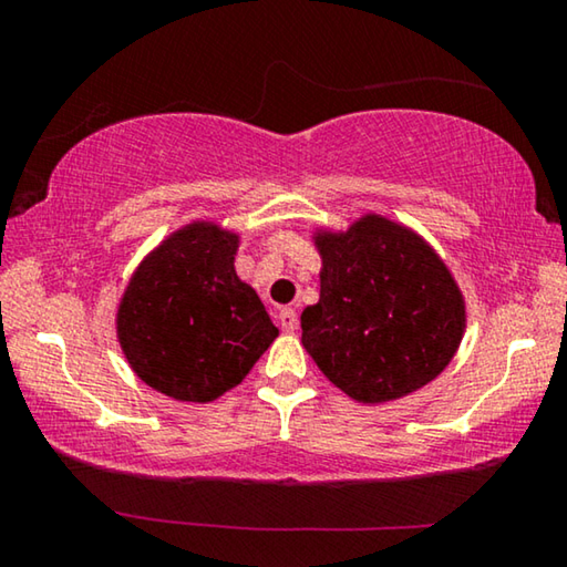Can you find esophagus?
Returning a JSON list of instances; mask_svg holds the SVG:
<instances>
[{
	"label": "esophagus",
	"mask_w": 567,
	"mask_h": 567,
	"mask_svg": "<svg viewBox=\"0 0 567 567\" xmlns=\"http://www.w3.org/2000/svg\"><path fill=\"white\" fill-rule=\"evenodd\" d=\"M280 324L285 332H295L297 324H300V318H297V312L292 310V307H282L280 310Z\"/></svg>",
	"instance_id": "1"
}]
</instances>
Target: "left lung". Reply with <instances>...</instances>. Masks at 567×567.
Instances as JSON below:
<instances>
[{"instance_id":"8db88e82","label":"left lung","mask_w":567,"mask_h":567,"mask_svg":"<svg viewBox=\"0 0 567 567\" xmlns=\"http://www.w3.org/2000/svg\"><path fill=\"white\" fill-rule=\"evenodd\" d=\"M320 302L302 312V344L358 402L415 392L453 360L465 302L443 260L410 229L368 215L318 235Z\"/></svg>"}]
</instances>
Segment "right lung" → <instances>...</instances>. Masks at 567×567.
<instances>
[{"label": "right lung", "mask_w": 567, "mask_h": 567, "mask_svg": "<svg viewBox=\"0 0 567 567\" xmlns=\"http://www.w3.org/2000/svg\"><path fill=\"white\" fill-rule=\"evenodd\" d=\"M237 235L195 223L134 272L117 312L132 370L175 400L209 402L243 378L277 338L252 287L235 272Z\"/></svg>", "instance_id": "obj_1"}]
</instances>
